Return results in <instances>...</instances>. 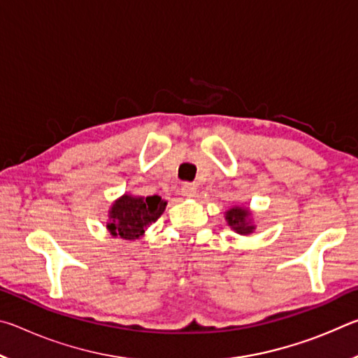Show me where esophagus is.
I'll list each match as a JSON object with an SVG mask.
<instances>
[{"label":"esophagus","mask_w":358,"mask_h":358,"mask_svg":"<svg viewBox=\"0 0 358 358\" xmlns=\"http://www.w3.org/2000/svg\"><path fill=\"white\" fill-rule=\"evenodd\" d=\"M197 194V186L194 183H185L183 186H181V196L186 197V199H192L196 197Z\"/></svg>","instance_id":"34e87169"}]
</instances>
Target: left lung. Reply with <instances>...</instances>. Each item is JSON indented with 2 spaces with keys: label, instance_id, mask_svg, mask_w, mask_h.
I'll return each mask as SVG.
<instances>
[{
  "label": "left lung",
  "instance_id": "left-lung-1",
  "mask_svg": "<svg viewBox=\"0 0 358 358\" xmlns=\"http://www.w3.org/2000/svg\"><path fill=\"white\" fill-rule=\"evenodd\" d=\"M224 217H226L230 229L240 235H250L256 230L252 211L245 205H234L226 211Z\"/></svg>",
  "mask_w": 358,
  "mask_h": 358
}]
</instances>
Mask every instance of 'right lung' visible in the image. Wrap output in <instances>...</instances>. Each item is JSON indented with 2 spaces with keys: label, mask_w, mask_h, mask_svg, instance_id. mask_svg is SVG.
<instances>
[{
  "label": "right lung",
  "mask_w": 358,
  "mask_h": 358,
  "mask_svg": "<svg viewBox=\"0 0 358 358\" xmlns=\"http://www.w3.org/2000/svg\"><path fill=\"white\" fill-rule=\"evenodd\" d=\"M167 202L159 196H136L126 192L108 210L107 230L112 237L137 240L164 213Z\"/></svg>",
  "instance_id": "obj_1"
}]
</instances>
